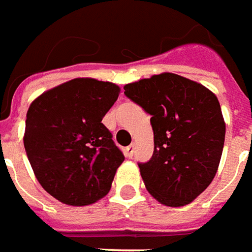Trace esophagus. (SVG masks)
<instances>
[{"mask_svg": "<svg viewBox=\"0 0 252 252\" xmlns=\"http://www.w3.org/2000/svg\"><path fill=\"white\" fill-rule=\"evenodd\" d=\"M134 149H135L134 144H131V145L127 146V148L125 149V156L129 158H133V155H134Z\"/></svg>", "mask_w": 252, "mask_h": 252, "instance_id": "34e87169", "label": "esophagus"}]
</instances>
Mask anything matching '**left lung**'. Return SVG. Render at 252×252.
<instances>
[{
    "mask_svg": "<svg viewBox=\"0 0 252 252\" xmlns=\"http://www.w3.org/2000/svg\"><path fill=\"white\" fill-rule=\"evenodd\" d=\"M125 94L151 114L155 151L138 164L146 190L165 206H185L219 169L225 122L219 99L202 84L174 73L126 84Z\"/></svg>",
    "mask_w": 252,
    "mask_h": 252,
    "instance_id": "1",
    "label": "left lung"
}]
</instances>
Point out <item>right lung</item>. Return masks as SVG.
Masks as SVG:
<instances>
[{"instance_id":"right-lung-1","label":"right lung","mask_w":252,"mask_h":252,"mask_svg":"<svg viewBox=\"0 0 252 252\" xmlns=\"http://www.w3.org/2000/svg\"><path fill=\"white\" fill-rule=\"evenodd\" d=\"M117 84L73 78L46 91L27 111L24 148L37 182L65 205L107 195L125 156L101 123L117 101Z\"/></svg>"}]
</instances>
